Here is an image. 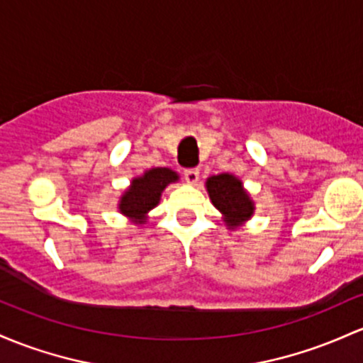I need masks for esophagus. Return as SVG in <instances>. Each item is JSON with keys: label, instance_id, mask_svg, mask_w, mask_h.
<instances>
[{"label": "esophagus", "instance_id": "34e87169", "mask_svg": "<svg viewBox=\"0 0 363 363\" xmlns=\"http://www.w3.org/2000/svg\"><path fill=\"white\" fill-rule=\"evenodd\" d=\"M184 177L189 184H196L198 179H200V169H188L184 170Z\"/></svg>", "mask_w": 363, "mask_h": 363}]
</instances>
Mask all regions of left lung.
Wrapping results in <instances>:
<instances>
[{
  "label": "left lung",
  "mask_w": 363,
  "mask_h": 363,
  "mask_svg": "<svg viewBox=\"0 0 363 363\" xmlns=\"http://www.w3.org/2000/svg\"><path fill=\"white\" fill-rule=\"evenodd\" d=\"M205 188L213 206L222 213V220L229 230L242 227L253 217L255 201L242 186L241 179L234 174L210 175Z\"/></svg>",
  "instance_id": "left-lung-1"
}]
</instances>
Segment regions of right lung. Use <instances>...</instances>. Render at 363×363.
I'll return each mask as SVG.
<instances>
[{
  "instance_id": "right-lung-1",
  "label": "right lung",
  "mask_w": 363,
  "mask_h": 363,
  "mask_svg": "<svg viewBox=\"0 0 363 363\" xmlns=\"http://www.w3.org/2000/svg\"><path fill=\"white\" fill-rule=\"evenodd\" d=\"M181 175L169 167H153L130 181L123 189L117 203L118 213L129 218L133 224L141 225L148 222V213L160 203L162 193L169 184L179 182Z\"/></svg>"
}]
</instances>
